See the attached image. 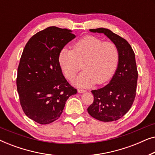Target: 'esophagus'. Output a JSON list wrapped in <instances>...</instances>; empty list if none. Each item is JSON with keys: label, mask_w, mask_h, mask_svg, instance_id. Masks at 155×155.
<instances>
[{"label": "esophagus", "mask_w": 155, "mask_h": 155, "mask_svg": "<svg viewBox=\"0 0 155 155\" xmlns=\"http://www.w3.org/2000/svg\"><path fill=\"white\" fill-rule=\"evenodd\" d=\"M78 92H79V93H84V92H86V90H80V89H79V90H78Z\"/></svg>", "instance_id": "obj_1"}]
</instances>
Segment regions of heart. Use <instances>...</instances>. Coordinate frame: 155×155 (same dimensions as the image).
Returning <instances> with one entry per match:
<instances>
[{"label": "heart", "instance_id": "heart-1", "mask_svg": "<svg viewBox=\"0 0 155 155\" xmlns=\"http://www.w3.org/2000/svg\"><path fill=\"white\" fill-rule=\"evenodd\" d=\"M58 61L65 77L72 80L82 68L84 71L74 81L78 87L102 84L112 78L119 61L118 48L112 42L104 41L94 36H85L73 45V50L63 48Z\"/></svg>", "mask_w": 155, "mask_h": 155}]
</instances>
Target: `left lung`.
Returning <instances> with one entry per match:
<instances>
[{
	"mask_svg": "<svg viewBox=\"0 0 155 155\" xmlns=\"http://www.w3.org/2000/svg\"><path fill=\"white\" fill-rule=\"evenodd\" d=\"M90 31L107 36L117 46L119 61L109 83L102 88L92 91L94 101L88 107L87 111L91 116L101 121H114L129 111L136 94L138 73L135 54L126 39L110 29L97 28Z\"/></svg>",
	"mask_w": 155,
	"mask_h": 155,
	"instance_id": "left-lung-1",
	"label": "left lung"
}]
</instances>
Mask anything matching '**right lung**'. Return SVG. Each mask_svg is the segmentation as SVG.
I'll return each mask as SVG.
<instances>
[{"label":"right lung","instance_id":"right-lung-1","mask_svg":"<svg viewBox=\"0 0 155 155\" xmlns=\"http://www.w3.org/2000/svg\"><path fill=\"white\" fill-rule=\"evenodd\" d=\"M75 37L70 29L49 27L32 36L25 46L17 89L25 114L38 124L58 119L67 99L77 93L63 76L58 61L60 51Z\"/></svg>","mask_w":155,"mask_h":155}]
</instances>
